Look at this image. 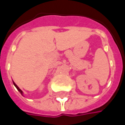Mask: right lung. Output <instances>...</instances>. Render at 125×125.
<instances>
[{
	"instance_id": "obj_1",
	"label": "right lung",
	"mask_w": 125,
	"mask_h": 125,
	"mask_svg": "<svg viewBox=\"0 0 125 125\" xmlns=\"http://www.w3.org/2000/svg\"><path fill=\"white\" fill-rule=\"evenodd\" d=\"M13 85H15V87H16V89H17V90H19V92H20V93H21L22 94V91H21V89H19V87H18V86H17V85H16V84H15L14 83H13Z\"/></svg>"
}]
</instances>
